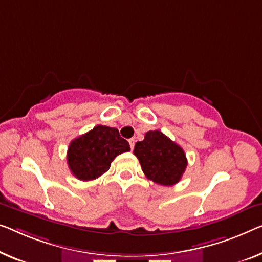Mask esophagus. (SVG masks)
Masks as SVG:
<instances>
[{"instance_id":"obj_1","label":"esophagus","mask_w":262,"mask_h":262,"mask_svg":"<svg viewBox=\"0 0 262 262\" xmlns=\"http://www.w3.org/2000/svg\"><path fill=\"white\" fill-rule=\"evenodd\" d=\"M129 141V144H130V148L132 149H134V146H135V140L134 139H129L128 140Z\"/></svg>"}]
</instances>
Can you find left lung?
<instances>
[{
	"instance_id": "8db88e82",
	"label": "left lung",
	"mask_w": 262,
	"mask_h": 262,
	"mask_svg": "<svg viewBox=\"0 0 262 262\" xmlns=\"http://www.w3.org/2000/svg\"><path fill=\"white\" fill-rule=\"evenodd\" d=\"M134 154L146 177L162 186H174L181 180L187 167L185 151L160 130H149L138 141Z\"/></svg>"
}]
</instances>
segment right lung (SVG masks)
<instances>
[{
  "instance_id": "right-lung-1",
  "label": "right lung",
  "mask_w": 262,
  "mask_h": 262,
  "mask_svg": "<svg viewBox=\"0 0 262 262\" xmlns=\"http://www.w3.org/2000/svg\"><path fill=\"white\" fill-rule=\"evenodd\" d=\"M129 150L116 128L99 124L69 143L68 167L79 180L91 181L106 173L116 156Z\"/></svg>"
}]
</instances>
